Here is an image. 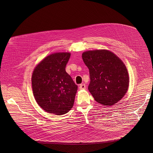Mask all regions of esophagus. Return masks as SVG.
<instances>
[{
  "label": "esophagus",
  "instance_id": "34e87169",
  "mask_svg": "<svg viewBox=\"0 0 153 153\" xmlns=\"http://www.w3.org/2000/svg\"><path fill=\"white\" fill-rule=\"evenodd\" d=\"M79 89L80 90H83V89H86V85L84 84H81L79 86Z\"/></svg>",
  "mask_w": 153,
  "mask_h": 153
}]
</instances>
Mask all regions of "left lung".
<instances>
[{
    "label": "left lung",
    "instance_id": "8db88e82",
    "mask_svg": "<svg viewBox=\"0 0 153 153\" xmlns=\"http://www.w3.org/2000/svg\"><path fill=\"white\" fill-rule=\"evenodd\" d=\"M82 58L89 70L88 89L95 100L108 106L118 102L127 92L129 83L127 68L122 59L106 49L86 51Z\"/></svg>",
    "mask_w": 153,
    "mask_h": 153
}]
</instances>
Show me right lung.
Masks as SVG:
<instances>
[{"label":"right lung","instance_id":"right-lung-1","mask_svg":"<svg viewBox=\"0 0 153 153\" xmlns=\"http://www.w3.org/2000/svg\"><path fill=\"white\" fill-rule=\"evenodd\" d=\"M70 56L69 52L49 55L33 71L34 97L38 105L49 114L63 115L74 106L78 86L65 69Z\"/></svg>","mask_w":153,"mask_h":153}]
</instances>
